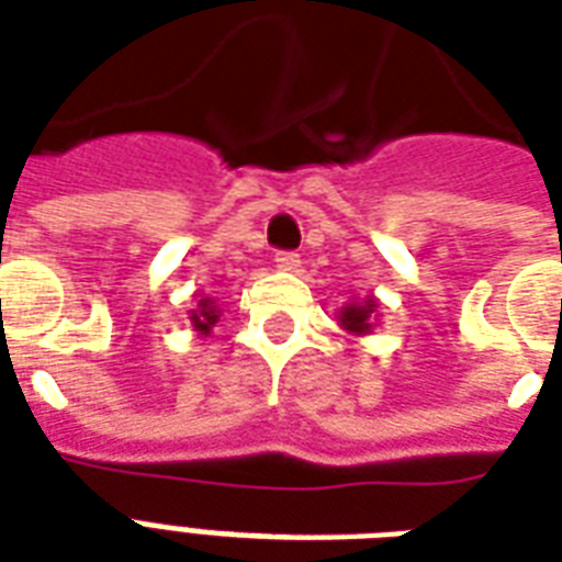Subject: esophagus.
Instances as JSON below:
<instances>
[{
	"instance_id": "1",
	"label": "esophagus",
	"mask_w": 562,
	"mask_h": 562,
	"mask_svg": "<svg viewBox=\"0 0 562 562\" xmlns=\"http://www.w3.org/2000/svg\"><path fill=\"white\" fill-rule=\"evenodd\" d=\"M299 263H302V260H299V255H295V251H278L276 255V267L284 269V272H295V269H299Z\"/></svg>"
}]
</instances>
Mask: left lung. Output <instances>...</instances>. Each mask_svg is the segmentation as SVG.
Listing matches in <instances>:
<instances>
[{"label": "left lung", "instance_id": "1", "mask_svg": "<svg viewBox=\"0 0 562 562\" xmlns=\"http://www.w3.org/2000/svg\"><path fill=\"white\" fill-rule=\"evenodd\" d=\"M381 302L375 295H367V299H349L342 304L340 313H337V322H340L342 330H349L351 337H367L372 334L378 325V316H381Z\"/></svg>", "mask_w": 562, "mask_h": 562}]
</instances>
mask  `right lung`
Wrapping results in <instances>:
<instances>
[{
    "mask_svg": "<svg viewBox=\"0 0 562 562\" xmlns=\"http://www.w3.org/2000/svg\"><path fill=\"white\" fill-rule=\"evenodd\" d=\"M220 313L222 307L216 304L213 295H199L193 304V311L187 313V319H190V325H193V330L199 337H211L213 325L220 322Z\"/></svg>",
    "mask_w": 562,
    "mask_h": 562,
    "instance_id": "add662e5",
    "label": "right lung"
}]
</instances>
